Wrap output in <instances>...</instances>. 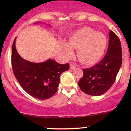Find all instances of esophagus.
<instances>
[{
    "instance_id": "obj_1",
    "label": "esophagus",
    "mask_w": 131,
    "mask_h": 131,
    "mask_svg": "<svg viewBox=\"0 0 131 131\" xmlns=\"http://www.w3.org/2000/svg\"><path fill=\"white\" fill-rule=\"evenodd\" d=\"M76 64H74V63H70V67L71 70H73V69L76 68Z\"/></svg>"
}]
</instances>
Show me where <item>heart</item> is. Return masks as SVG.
Returning a JSON list of instances; mask_svg holds the SVG:
<instances>
[{"label":"heart","mask_w":131,"mask_h":131,"mask_svg":"<svg viewBox=\"0 0 131 131\" xmlns=\"http://www.w3.org/2000/svg\"><path fill=\"white\" fill-rule=\"evenodd\" d=\"M106 46L107 39L105 34L88 27L75 32L70 39L69 43H62V47L67 58L73 57V48L78 50V59L87 65H91L100 60L104 54Z\"/></svg>","instance_id":"b5f03b06"}]
</instances>
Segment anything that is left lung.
Instances as JSON below:
<instances>
[{
  "label": "left lung",
  "mask_w": 131,
  "mask_h": 131,
  "mask_svg": "<svg viewBox=\"0 0 131 131\" xmlns=\"http://www.w3.org/2000/svg\"><path fill=\"white\" fill-rule=\"evenodd\" d=\"M109 37L108 48L104 58L94 67L83 69V76L78 82L81 91L90 95H101L108 91L121 67V42L111 30Z\"/></svg>",
  "instance_id": "obj_1"
}]
</instances>
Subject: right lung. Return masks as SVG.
Masks as SVG:
<instances>
[{
  "label": "right lung",
  "instance_id": "right-lung-1",
  "mask_svg": "<svg viewBox=\"0 0 131 131\" xmlns=\"http://www.w3.org/2000/svg\"><path fill=\"white\" fill-rule=\"evenodd\" d=\"M15 40L16 38L12 49V64L16 79L22 88L34 98H50L57 92L60 74L70 68L69 64H59L52 59L42 63L25 60L16 50Z\"/></svg>",
  "mask_w": 131,
  "mask_h": 131
}]
</instances>
